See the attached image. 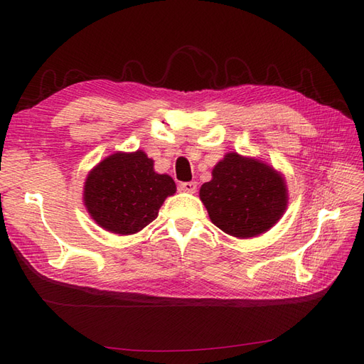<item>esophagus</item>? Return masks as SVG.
Returning a JSON list of instances; mask_svg holds the SVG:
<instances>
[{
  "instance_id": "1",
  "label": "esophagus",
  "mask_w": 364,
  "mask_h": 364,
  "mask_svg": "<svg viewBox=\"0 0 364 364\" xmlns=\"http://www.w3.org/2000/svg\"><path fill=\"white\" fill-rule=\"evenodd\" d=\"M196 190H197V183L196 182H183V183H181V191H183V193H196Z\"/></svg>"
}]
</instances>
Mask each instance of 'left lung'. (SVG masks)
<instances>
[{
  "label": "left lung",
  "mask_w": 364,
  "mask_h": 364,
  "mask_svg": "<svg viewBox=\"0 0 364 364\" xmlns=\"http://www.w3.org/2000/svg\"><path fill=\"white\" fill-rule=\"evenodd\" d=\"M200 200L211 222L237 238L264 234L287 209L282 174L255 158L228 153L200 186Z\"/></svg>",
  "instance_id": "8db88e82"
}]
</instances>
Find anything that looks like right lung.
Listing matches in <instances>:
<instances>
[{
  "label": "right lung",
  "mask_w": 364,
  "mask_h": 364,
  "mask_svg": "<svg viewBox=\"0 0 364 364\" xmlns=\"http://www.w3.org/2000/svg\"><path fill=\"white\" fill-rule=\"evenodd\" d=\"M174 193V181L153 170V159L144 151H118L87 174L83 200L98 226L130 235L151 223L164 200Z\"/></svg>",
  "instance_id": "obj_1"
}]
</instances>
